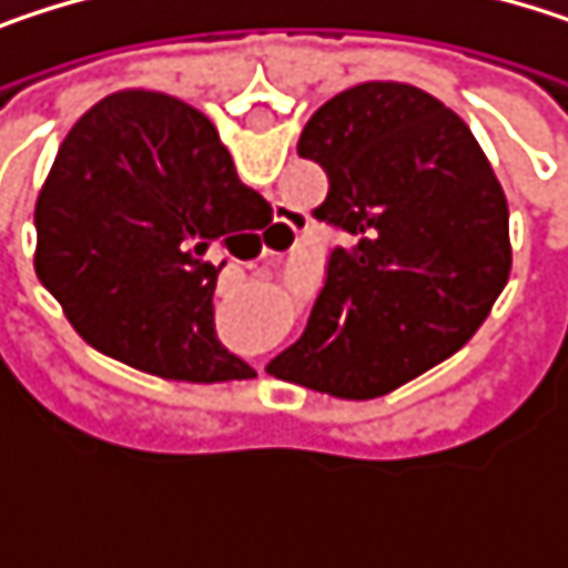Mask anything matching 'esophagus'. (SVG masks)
I'll return each instance as SVG.
<instances>
[{
    "label": "esophagus",
    "instance_id": "obj_1",
    "mask_svg": "<svg viewBox=\"0 0 568 568\" xmlns=\"http://www.w3.org/2000/svg\"><path fill=\"white\" fill-rule=\"evenodd\" d=\"M285 230H288V226H285Z\"/></svg>",
    "mask_w": 568,
    "mask_h": 568
}]
</instances>
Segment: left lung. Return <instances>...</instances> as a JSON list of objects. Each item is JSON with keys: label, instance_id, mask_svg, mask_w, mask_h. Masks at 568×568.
Listing matches in <instances>:
<instances>
[{"label": "left lung", "instance_id": "obj_1", "mask_svg": "<svg viewBox=\"0 0 568 568\" xmlns=\"http://www.w3.org/2000/svg\"><path fill=\"white\" fill-rule=\"evenodd\" d=\"M298 158L328 173L318 220L348 233L295 345L266 372L368 400L450 358L510 280V206L470 128L434 94L365 81L325 101Z\"/></svg>", "mask_w": 568, "mask_h": 568}]
</instances>
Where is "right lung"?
<instances>
[{"label":"right lung","mask_w":568,"mask_h":568,"mask_svg":"<svg viewBox=\"0 0 568 568\" xmlns=\"http://www.w3.org/2000/svg\"><path fill=\"white\" fill-rule=\"evenodd\" d=\"M270 220L213 121L161 91H114L58 148L36 203V273L98 352L173 382L253 368L213 328L220 250Z\"/></svg>","instance_id":"1"}]
</instances>
